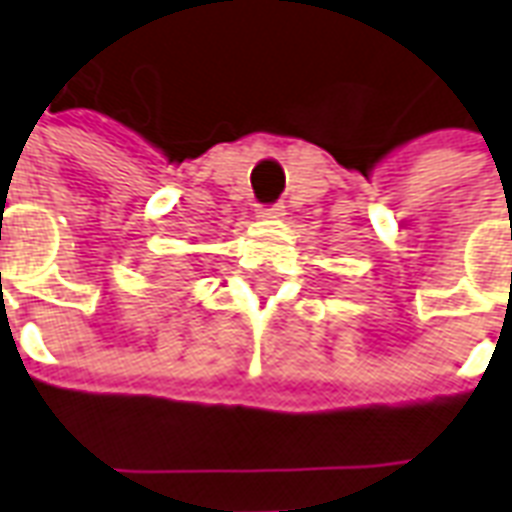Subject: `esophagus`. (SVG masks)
Returning a JSON list of instances; mask_svg holds the SVG:
<instances>
[{
    "label": "esophagus",
    "mask_w": 512,
    "mask_h": 512,
    "mask_svg": "<svg viewBox=\"0 0 512 512\" xmlns=\"http://www.w3.org/2000/svg\"><path fill=\"white\" fill-rule=\"evenodd\" d=\"M257 215H260V218H283L286 212H283V206H280V203H272V206H263Z\"/></svg>",
    "instance_id": "1"
}]
</instances>
